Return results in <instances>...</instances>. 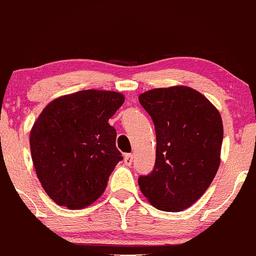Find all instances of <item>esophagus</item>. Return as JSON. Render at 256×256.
<instances>
[{
    "label": "esophagus",
    "instance_id": "34e87169",
    "mask_svg": "<svg viewBox=\"0 0 256 256\" xmlns=\"http://www.w3.org/2000/svg\"><path fill=\"white\" fill-rule=\"evenodd\" d=\"M132 153H125V154H124V162H125L126 166H131V164H132Z\"/></svg>",
    "mask_w": 256,
    "mask_h": 256
}]
</instances>
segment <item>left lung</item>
I'll return each instance as SVG.
<instances>
[{"label":"left lung","instance_id":"obj_1","mask_svg":"<svg viewBox=\"0 0 256 256\" xmlns=\"http://www.w3.org/2000/svg\"><path fill=\"white\" fill-rule=\"evenodd\" d=\"M138 100L152 118L157 137L156 164L138 178L156 208L184 211L208 189L220 163L223 124L217 108L186 86L154 88Z\"/></svg>","mask_w":256,"mask_h":256}]
</instances>
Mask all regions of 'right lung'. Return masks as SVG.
<instances>
[{
	"mask_svg": "<svg viewBox=\"0 0 256 256\" xmlns=\"http://www.w3.org/2000/svg\"><path fill=\"white\" fill-rule=\"evenodd\" d=\"M124 102L112 90H80L54 99L38 116L29 138L32 160L42 186L58 205L84 208L104 192L122 160L109 119Z\"/></svg>",
	"mask_w": 256,
	"mask_h": 256,
	"instance_id": "obj_1",
	"label": "right lung"
}]
</instances>
